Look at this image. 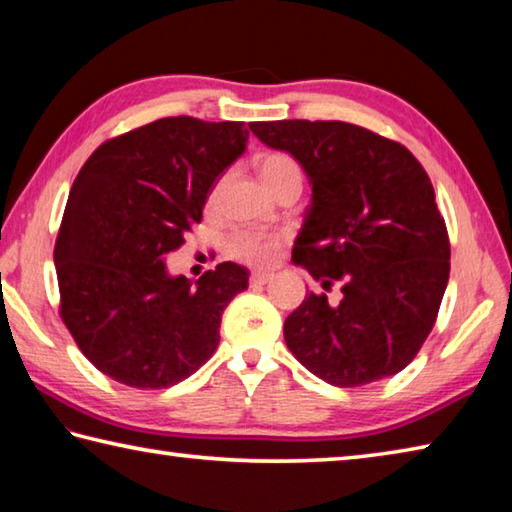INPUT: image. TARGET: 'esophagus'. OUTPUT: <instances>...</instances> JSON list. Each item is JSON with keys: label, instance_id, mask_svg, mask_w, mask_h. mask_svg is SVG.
<instances>
[{"label": "esophagus", "instance_id": "esophagus-1", "mask_svg": "<svg viewBox=\"0 0 512 512\" xmlns=\"http://www.w3.org/2000/svg\"><path fill=\"white\" fill-rule=\"evenodd\" d=\"M270 279H272V274H267V272H254V274L249 276V285H251V288H261V285L270 283Z\"/></svg>", "mask_w": 512, "mask_h": 512}]
</instances>
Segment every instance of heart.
I'll return each mask as SVG.
<instances>
[{"instance_id": "1", "label": "heart", "mask_w": 512, "mask_h": 512, "mask_svg": "<svg viewBox=\"0 0 512 512\" xmlns=\"http://www.w3.org/2000/svg\"><path fill=\"white\" fill-rule=\"evenodd\" d=\"M258 173H261L265 186L279 197L281 193L290 191V188H297L301 191L303 186V168L297 159H294L290 152L283 150H274V152H265V155L258 157L256 161ZM224 179L215 182L209 193V204L218 200V195L222 191ZM283 249V236L279 233H267V231H254V229H242L236 231L233 236L227 240V256L231 261H236L240 265L254 267V270H263V267H270L276 258H279Z\"/></svg>"}]
</instances>
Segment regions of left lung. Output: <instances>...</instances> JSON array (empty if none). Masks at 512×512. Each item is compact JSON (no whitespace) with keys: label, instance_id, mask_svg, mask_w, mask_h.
I'll list each match as a JSON object with an SVG mask.
<instances>
[{"label":"left lung","instance_id":"1","mask_svg":"<svg viewBox=\"0 0 512 512\" xmlns=\"http://www.w3.org/2000/svg\"><path fill=\"white\" fill-rule=\"evenodd\" d=\"M310 177L312 204L292 261L339 288L306 294L285 319L292 355L353 389L400 373L432 333L450 279V236L434 186L402 143L344 121H258Z\"/></svg>","mask_w":512,"mask_h":512}]
</instances>
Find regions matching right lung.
I'll return each mask as SVG.
<instances>
[{
	"label": "right lung",
	"mask_w": 512,
	"mask_h": 512,
	"mask_svg": "<svg viewBox=\"0 0 512 512\" xmlns=\"http://www.w3.org/2000/svg\"><path fill=\"white\" fill-rule=\"evenodd\" d=\"M247 137L242 121L166 116L103 141L80 168L53 249L58 312L107 378L166 389L218 348L247 270L220 263L193 283L170 279L164 256L202 222L206 195Z\"/></svg>",
	"instance_id": "obj_1"
}]
</instances>
